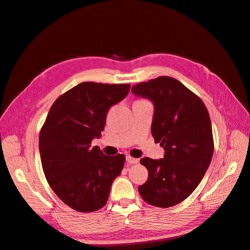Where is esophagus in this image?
Listing matches in <instances>:
<instances>
[{"instance_id": "obj_1", "label": "esophagus", "mask_w": 250, "mask_h": 250, "mask_svg": "<svg viewBox=\"0 0 250 250\" xmlns=\"http://www.w3.org/2000/svg\"><path fill=\"white\" fill-rule=\"evenodd\" d=\"M126 161H127V163H129V164H138L139 163L138 158H134V157H132L130 155H127L126 156Z\"/></svg>"}]
</instances>
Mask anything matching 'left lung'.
<instances>
[{"instance_id": "8db88e82", "label": "left lung", "mask_w": 250, "mask_h": 250, "mask_svg": "<svg viewBox=\"0 0 250 250\" xmlns=\"http://www.w3.org/2000/svg\"><path fill=\"white\" fill-rule=\"evenodd\" d=\"M131 92L153 102L151 133L165 150L161 160H141L148 179L139 187L140 195L151 206L173 207L193 193L210 164L214 139L208 111L197 95L168 76L138 83Z\"/></svg>"}]
</instances>
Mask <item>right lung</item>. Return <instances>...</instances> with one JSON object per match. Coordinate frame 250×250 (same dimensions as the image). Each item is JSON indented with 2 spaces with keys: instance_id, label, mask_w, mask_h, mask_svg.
Wrapping results in <instances>:
<instances>
[{
  "instance_id": "obj_1",
  "label": "right lung",
  "mask_w": 250,
  "mask_h": 250,
  "mask_svg": "<svg viewBox=\"0 0 250 250\" xmlns=\"http://www.w3.org/2000/svg\"><path fill=\"white\" fill-rule=\"evenodd\" d=\"M130 84L82 82L53 103L40 133L42 170L50 187L66 206L82 213L103 208L125 155H105L90 147L100 138L107 112L122 101Z\"/></svg>"
}]
</instances>
